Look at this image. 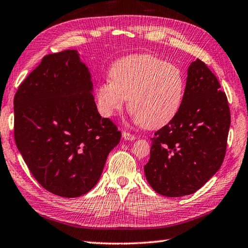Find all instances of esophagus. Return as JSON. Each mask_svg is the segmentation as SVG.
<instances>
[{"mask_svg": "<svg viewBox=\"0 0 248 248\" xmlns=\"http://www.w3.org/2000/svg\"><path fill=\"white\" fill-rule=\"evenodd\" d=\"M122 136H123V138L126 139V140H135V139H136V137H135V135L130 134V133H128V132H123V133H122Z\"/></svg>", "mask_w": 248, "mask_h": 248, "instance_id": "esophagus-1", "label": "esophagus"}]
</instances>
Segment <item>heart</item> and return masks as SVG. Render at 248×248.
I'll use <instances>...</instances> for the list:
<instances>
[{"label":"heart","instance_id":"1","mask_svg":"<svg viewBox=\"0 0 248 248\" xmlns=\"http://www.w3.org/2000/svg\"><path fill=\"white\" fill-rule=\"evenodd\" d=\"M110 80L96 87L100 114L112 118L128 109L148 129L163 127L175 119L184 102L186 78L176 64L155 56L142 54L121 58L110 68Z\"/></svg>","mask_w":248,"mask_h":248}]
</instances>
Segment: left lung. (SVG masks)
Masks as SVG:
<instances>
[{
    "label": "left lung",
    "mask_w": 248,
    "mask_h": 248,
    "mask_svg": "<svg viewBox=\"0 0 248 248\" xmlns=\"http://www.w3.org/2000/svg\"><path fill=\"white\" fill-rule=\"evenodd\" d=\"M230 122L226 93L216 76L197 59L189 66L178 114L151 138L144 174L153 190L179 198L206 184L225 158Z\"/></svg>",
    "instance_id": "left-lung-1"
}]
</instances>
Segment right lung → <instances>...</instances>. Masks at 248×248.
Returning <instances> with one entry per match:
<instances>
[{
	"instance_id": "add662e5",
	"label": "right lung",
	"mask_w": 248,
	"mask_h": 248,
	"mask_svg": "<svg viewBox=\"0 0 248 248\" xmlns=\"http://www.w3.org/2000/svg\"><path fill=\"white\" fill-rule=\"evenodd\" d=\"M77 50L49 54L14 97V137L32 176L49 192L78 198L94 188L121 132L97 110Z\"/></svg>"
}]
</instances>
